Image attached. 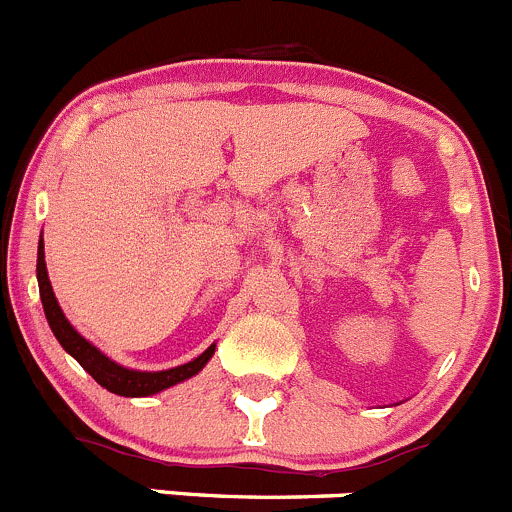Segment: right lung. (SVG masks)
<instances>
[{"label":"right lung","mask_w":512,"mask_h":512,"mask_svg":"<svg viewBox=\"0 0 512 512\" xmlns=\"http://www.w3.org/2000/svg\"><path fill=\"white\" fill-rule=\"evenodd\" d=\"M36 280H39V294H41V304H44V314L46 322H49L51 332L54 337L59 339L61 347L66 349V354L74 356L86 371L111 394L118 396H153L158 391L170 389V386L180 384V381L190 379V376L198 374L205 364L210 361V356L215 354V344H210L198 359L188 361L183 366H175V369H165V371H136V369H126V366L116 364V361L108 359L106 354L98 352L91 342H86L79 332L69 324V319L64 317L61 312L59 302L54 297V289H51L49 282V272H46V262H44V240H39V257H36Z\"/></svg>","instance_id":"add662e5"}]
</instances>
